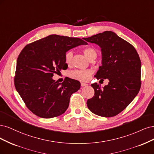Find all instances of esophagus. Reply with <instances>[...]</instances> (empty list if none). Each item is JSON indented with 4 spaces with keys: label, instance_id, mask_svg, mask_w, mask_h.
Segmentation results:
<instances>
[{
    "label": "esophagus",
    "instance_id": "esophagus-1",
    "mask_svg": "<svg viewBox=\"0 0 154 154\" xmlns=\"http://www.w3.org/2000/svg\"><path fill=\"white\" fill-rule=\"evenodd\" d=\"M81 86H82V87H83V86H87V85H88V84H86V83H84V82H81Z\"/></svg>",
    "mask_w": 154,
    "mask_h": 154
}]
</instances>
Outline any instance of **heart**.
<instances>
[{
    "label": "heart",
    "mask_w": 154,
    "mask_h": 154,
    "mask_svg": "<svg viewBox=\"0 0 154 154\" xmlns=\"http://www.w3.org/2000/svg\"><path fill=\"white\" fill-rule=\"evenodd\" d=\"M83 52L85 56L90 60L93 57H97V52L95 48L92 47H88L84 49ZM73 57L72 51H68L65 54L64 56V60L67 64H70L72 63ZM93 71L91 70H74L70 73V76L72 79H75L80 81L86 82L90 80V79L92 75Z\"/></svg>",
    "instance_id": "obj_1"
}]
</instances>
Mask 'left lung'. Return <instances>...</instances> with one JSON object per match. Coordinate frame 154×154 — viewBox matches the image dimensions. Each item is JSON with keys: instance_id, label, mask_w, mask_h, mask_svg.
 <instances>
[{"instance_id": "left-lung-1", "label": "left lung", "mask_w": 154, "mask_h": 154, "mask_svg": "<svg viewBox=\"0 0 154 154\" xmlns=\"http://www.w3.org/2000/svg\"><path fill=\"white\" fill-rule=\"evenodd\" d=\"M83 39L100 47L102 66L95 77L109 81L103 88L97 83L91 84L95 95L88 100V107L97 115L115 116L125 109L140 91V57L131 44L112 31Z\"/></svg>"}]
</instances>
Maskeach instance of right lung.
Masks as SVG:
<instances>
[{
  "label": "right lung",
  "mask_w": 154,
  "mask_h": 154,
  "mask_svg": "<svg viewBox=\"0 0 154 154\" xmlns=\"http://www.w3.org/2000/svg\"><path fill=\"white\" fill-rule=\"evenodd\" d=\"M87 44L78 38L51 34L23 48L17 59L14 86L34 115L51 118L66 111L72 94L80 89L81 83L70 78L59 83L52 77L68 68L67 51Z\"/></svg>",
  "instance_id": "1"
}]
</instances>
